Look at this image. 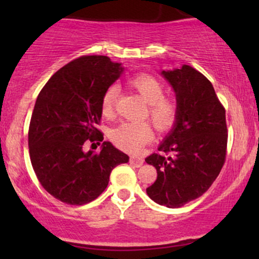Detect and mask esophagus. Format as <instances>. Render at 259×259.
Listing matches in <instances>:
<instances>
[{"label":"esophagus","instance_id":"esophagus-1","mask_svg":"<svg viewBox=\"0 0 259 259\" xmlns=\"http://www.w3.org/2000/svg\"><path fill=\"white\" fill-rule=\"evenodd\" d=\"M130 164L134 165V167L140 168L142 164H144V159L142 158H130Z\"/></svg>","mask_w":259,"mask_h":259}]
</instances>
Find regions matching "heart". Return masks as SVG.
<instances>
[{
	"label": "heart",
	"instance_id": "b5f03b06",
	"mask_svg": "<svg viewBox=\"0 0 259 259\" xmlns=\"http://www.w3.org/2000/svg\"><path fill=\"white\" fill-rule=\"evenodd\" d=\"M130 86L139 92L147 105L145 117H148L158 133L169 132L175 125L179 115V103L177 99L164 95V84L151 74L142 73L130 79ZM119 88L111 85L106 89L101 100L103 117L112 118L115 113ZM113 144L125 152L135 153L152 139V129L146 121L141 123H121L109 133Z\"/></svg>",
	"mask_w": 259,
	"mask_h": 259
}]
</instances>
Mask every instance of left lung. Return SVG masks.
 I'll return each instance as SVG.
<instances>
[{
  "mask_svg": "<svg viewBox=\"0 0 259 259\" xmlns=\"http://www.w3.org/2000/svg\"><path fill=\"white\" fill-rule=\"evenodd\" d=\"M179 103L175 126L146 162L157 169L147 195L156 203L179 208L209 189L227 158L225 108L203 74L190 65L162 72Z\"/></svg>",
  "mask_w": 259,
  "mask_h": 259,
  "instance_id": "obj_1",
  "label": "left lung"
}]
</instances>
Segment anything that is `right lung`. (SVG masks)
I'll use <instances>...</instances> for the list:
<instances>
[{"label":"right lung","mask_w":259,"mask_h":259,"mask_svg":"<svg viewBox=\"0 0 259 259\" xmlns=\"http://www.w3.org/2000/svg\"><path fill=\"white\" fill-rule=\"evenodd\" d=\"M123 68L107 56L73 59L45 84L30 125L29 154L41 186L57 200L82 206L106 190L111 171L129 156L103 142L102 150L85 153V142L102 141L99 130L101 100Z\"/></svg>","instance_id":"add662e5"}]
</instances>
